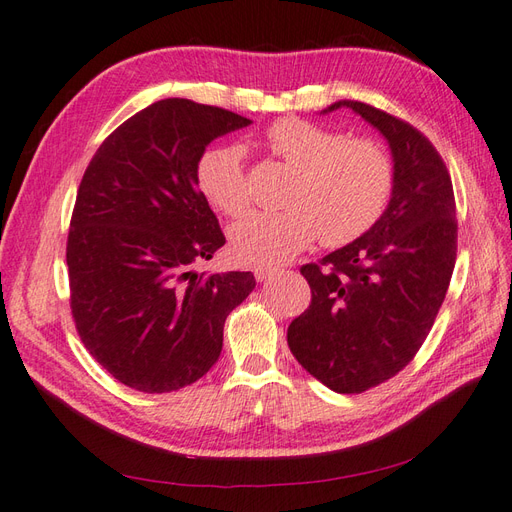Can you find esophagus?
I'll return each mask as SVG.
<instances>
[{"label":"esophagus","instance_id":"34e87169","mask_svg":"<svg viewBox=\"0 0 512 512\" xmlns=\"http://www.w3.org/2000/svg\"><path fill=\"white\" fill-rule=\"evenodd\" d=\"M254 275H256L258 282H267V280H271L273 275H277V269L265 267V265H258V267H254Z\"/></svg>","mask_w":512,"mask_h":512}]
</instances>
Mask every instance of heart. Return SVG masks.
Listing matches in <instances>:
<instances>
[{
	"label": "heart",
	"mask_w": 512,
	"mask_h": 512,
	"mask_svg": "<svg viewBox=\"0 0 512 512\" xmlns=\"http://www.w3.org/2000/svg\"><path fill=\"white\" fill-rule=\"evenodd\" d=\"M273 158L292 168L282 211H258L232 228V252L241 260L280 265L316 237L346 245L378 222L393 188V164L371 138H346L297 117L277 119L265 132ZM198 190L228 218L250 205V188L237 145H215L196 164Z\"/></svg>",
	"instance_id": "1"
}]
</instances>
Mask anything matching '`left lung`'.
<instances>
[{"label": "left lung", "instance_id": "1", "mask_svg": "<svg viewBox=\"0 0 512 512\" xmlns=\"http://www.w3.org/2000/svg\"><path fill=\"white\" fill-rule=\"evenodd\" d=\"M389 141L393 192L380 220L356 241L301 267L312 303L288 327L303 369L335 393H363L399 374L423 346L457 258L451 175L429 138L408 121L354 100Z\"/></svg>", "mask_w": 512, "mask_h": 512}]
</instances>
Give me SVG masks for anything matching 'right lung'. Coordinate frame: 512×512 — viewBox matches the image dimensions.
Wrapping results in <instances>:
<instances>
[{"label": "right lung", "mask_w": 512, "mask_h": 512, "mask_svg": "<svg viewBox=\"0 0 512 512\" xmlns=\"http://www.w3.org/2000/svg\"><path fill=\"white\" fill-rule=\"evenodd\" d=\"M250 123L166 98L108 134L85 170L66 245L70 309L89 354L130 389L170 393L203 378L226 316L256 286L250 271H194L226 243L196 164Z\"/></svg>", "instance_id": "add662e5"}]
</instances>
